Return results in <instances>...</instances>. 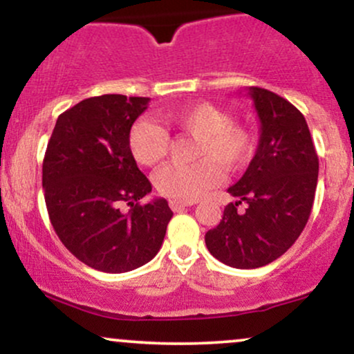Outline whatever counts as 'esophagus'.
Wrapping results in <instances>:
<instances>
[{
  "mask_svg": "<svg viewBox=\"0 0 354 354\" xmlns=\"http://www.w3.org/2000/svg\"><path fill=\"white\" fill-rule=\"evenodd\" d=\"M193 205L191 201H178V200H171L169 201V208L173 211H183L185 208H188V206Z\"/></svg>",
  "mask_w": 354,
  "mask_h": 354,
  "instance_id": "esophagus-1",
  "label": "esophagus"
}]
</instances>
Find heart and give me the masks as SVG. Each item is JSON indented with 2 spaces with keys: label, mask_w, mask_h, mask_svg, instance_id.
I'll list each match as a JSON object with an SVG mask.
<instances>
[{
  "label": "heart",
  "mask_w": 354,
  "mask_h": 354,
  "mask_svg": "<svg viewBox=\"0 0 354 354\" xmlns=\"http://www.w3.org/2000/svg\"><path fill=\"white\" fill-rule=\"evenodd\" d=\"M166 123L180 133L194 136L191 165H169L158 171L154 183L166 198L194 201L223 180V169H241L254 151V138L246 126L211 103H193L166 113ZM169 148L168 133L151 120H138L129 131V149L140 165L156 166Z\"/></svg>",
  "instance_id": "b5f03b06"
}]
</instances>
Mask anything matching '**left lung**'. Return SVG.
<instances>
[{
    "label": "left lung",
    "instance_id": "left-lung-1",
    "mask_svg": "<svg viewBox=\"0 0 354 354\" xmlns=\"http://www.w3.org/2000/svg\"><path fill=\"white\" fill-rule=\"evenodd\" d=\"M261 123L254 158L228 193L238 198L206 233L209 253L239 270H253L286 253L306 226L318 183V154L298 108L265 88H250ZM245 202L247 208L237 206Z\"/></svg>",
    "mask_w": 354,
    "mask_h": 354
}]
</instances>
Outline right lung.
Segmentation results:
<instances>
[{
    "mask_svg": "<svg viewBox=\"0 0 354 354\" xmlns=\"http://www.w3.org/2000/svg\"><path fill=\"white\" fill-rule=\"evenodd\" d=\"M148 101L124 95L80 101L58 116L44 153V201L53 228L71 254L104 273L151 261L173 216L161 198L140 205L151 183L133 158L129 131Z\"/></svg>",
    "mask_w": 354,
    "mask_h": 354,
    "instance_id": "1",
    "label": "right lung"
}]
</instances>
